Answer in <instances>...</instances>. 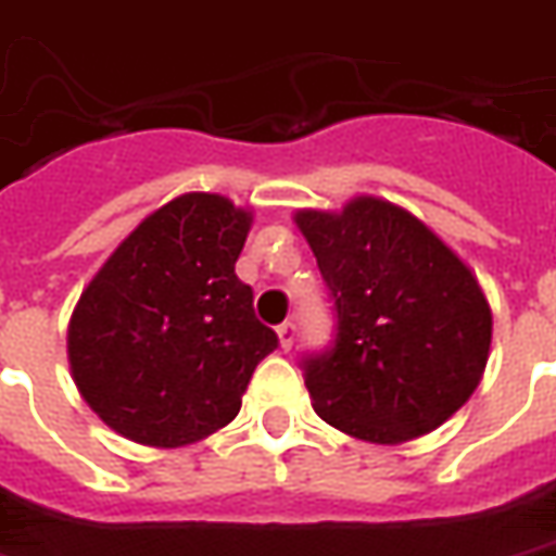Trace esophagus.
<instances>
[{"mask_svg": "<svg viewBox=\"0 0 556 556\" xmlns=\"http://www.w3.org/2000/svg\"><path fill=\"white\" fill-rule=\"evenodd\" d=\"M278 340H281V350H293L295 343V323H281L278 326Z\"/></svg>", "mask_w": 556, "mask_h": 556, "instance_id": "esophagus-1", "label": "esophagus"}]
</instances>
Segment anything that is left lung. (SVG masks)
<instances>
[{
    "label": "left lung",
    "instance_id": "obj_1",
    "mask_svg": "<svg viewBox=\"0 0 556 556\" xmlns=\"http://www.w3.org/2000/svg\"><path fill=\"white\" fill-rule=\"evenodd\" d=\"M334 302V343L302 358L326 424L403 444L459 412L489 362L492 311L456 251L403 206L362 194L340 213L299 210Z\"/></svg>",
    "mask_w": 556,
    "mask_h": 556
}]
</instances>
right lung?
Wrapping results in <instances>:
<instances>
[{
  "label": "right lung",
  "mask_w": 556,
  "mask_h": 556,
  "mask_svg": "<svg viewBox=\"0 0 556 556\" xmlns=\"http://www.w3.org/2000/svg\"><path fill=\"white\" fill-rule=\"evenodd\" d=\"M251 213L189 192L150 213L85 287L67 331L73 382L117 435L184 447L228 427L278 334L233 273Z\"/></svg>",
  "instance_id": "obj_1"
}]
</instances>
